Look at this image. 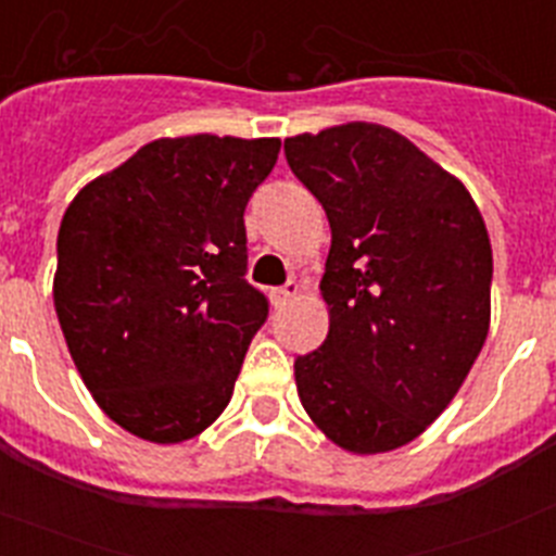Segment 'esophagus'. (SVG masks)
Wrapping results in <instances>:
<instances>
[{
  "label": "esophagus",
  "instance_id": "34e87169",
  "mask_svg": "<svg viewBox=\"0 0 556 556\" xmlns=\"http://www.w3.org/2000/svg\"><path fill=\"white\" fill-rule=\"evenodd\" d=\"M298 292H301V283L298 281H287L283 287L273 289V303L275 306H283L287 301H292V298H298Z\"/></svg>",
  "mask_w": 556,
  "mask_h": 556
}]
</instances>
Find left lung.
I'll return each instance as SVG.
<instances>
[{
  "label": "left lung",
  "mask_w": 556,
  "mask_h": 556,
  "mask_svg": "<svg viewBox=\"0 0 556 556\" xmlns=\"http://www.w3.org/2000/svg\"><path fill=\"white\" fill-rule=\"evenodd\" d=\"M331 225L320 289L331 314L294 358L303 409L353 454L424 434L490 328L493 250L468 189L401 132L351 122L283 141Z\"/></svg>",
  "instance_id": "obj_1"
}]
</instances>
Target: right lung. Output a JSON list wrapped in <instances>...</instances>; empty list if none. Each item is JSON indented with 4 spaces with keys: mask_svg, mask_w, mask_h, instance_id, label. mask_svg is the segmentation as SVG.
<instances>
[{
    "mask_svg": "<svg viewBox=\"0 0 556 556\" xmlns=\"http://www.w3.org/2000/svg\"><path fill=\"white\" fill-rule=\"evenodd\" d=\"M281 141L184 136L80 189L58 230L55 312L113 424L150 443L208 429L269 303L248 283L244 208Z\"/></svg>",
    "mask_w": 556,
    "mask_h": 556,
    "instance_id": "right-lung-1",
    "label": "right lung"
}]
</instances>
